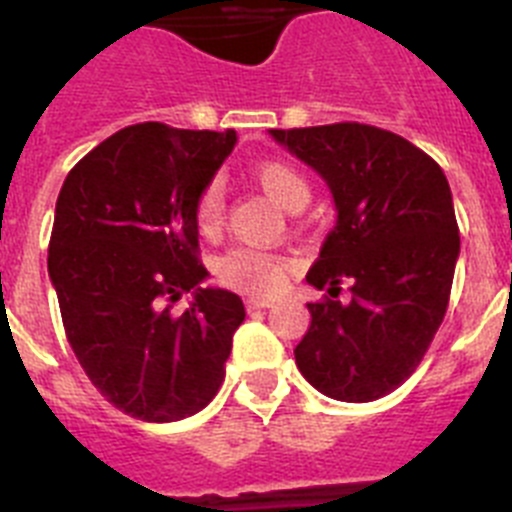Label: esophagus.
Returning a JSON list of instances; mask_svg holds the SVG:
<instances>
[{
  "mask_svg": "<svg viewBox=\"0 0 512 512\" xmlns=\"http://www.w3.org/2000/svg\"><path fill=\"white\" fill-rule=\"evenodd\" d=\"M271 305H274L271 297H248L246 300L248 310H264V307H271Z\"/></svg>",
  "mask_w": 512,
  "mask_h": 512,
  "instance_id": "1",
  "label": "esophagus"
}]
</instances>
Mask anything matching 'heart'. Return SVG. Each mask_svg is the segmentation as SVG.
Segmentation results:
<instances>
[{"mask_svg":"<svg viewBox=\"0 0 512 512\" xmlns=\"http://www.w3.org/2000/svg\"><path fill=\"white\" fill-rule=\"evenodd\" d=\"M251 176L271 200L289 212L295 207H305L307 197H310L305 176L284 161H264V164L253 166ZM194 220L205 235H212L220 228V223H223V189L217 182H210L200 192V197L194 202ZM217 274L225 284L246 289L253 295H271L282 287L287 261L282 256H274V253L233 248L220 259Z\"/></svg>","mask_w":512,"mask_h":512,"instance_id":"1","label":"heart"}]
</instances>
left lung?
<instances>
[{
	"instance_id": "obj_1",
	"label": "left lung",
	"mask_w": 512,
	"mask_h": 512,
	"mask_svg": "<svg viewBox=\"0 0 512 512\" xmlns=\"http://www.w3.org/2000/svg\"><path fill=\"white\" fill-rule=\"evenodd\" d=\"M269 135L318 171L336 202L307 271L330 297L307 302L297 369L333 400H379L415 372L449 307L459 225L446 174L410 140L361 122ZM341 281L351 303L335 300Z\"/></svg>"
}]
</instances>
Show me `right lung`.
<instances>
[{"label":"right lung","mask_w":512,"mask_h":512,"mask_svg":"<svg viewBox=\"0 0 512 512\" xmlns=\"http://www.w3.org/2000/svg\"><path fill=\"white\" fill-rule=\"evenodd\" d=\"M235 146V130L140 122L69 171L56 202L48 274L81 369L130 418L200 413L225 379L241 297L202 287L194 202ZM184 291L182 316L170 302Z\"/></svg>","instance_id":"obj_1"}]
</instances>
